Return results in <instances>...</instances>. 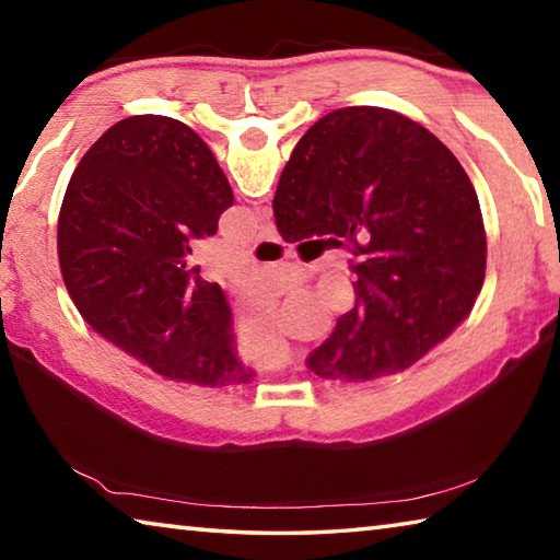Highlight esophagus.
<instances>
[{
  "instance_id": "esophagus-1",
  "label": "esophagus",
  "mask_w": 560,
  "mask_h": 560,
  "mask_svg": "<svg viewBox=\"0 0 560 560\" xmlns=\"http://www.w3.org/2000/svg\"><path fill=\"white\" fill-rule=\"evenodd\" d=\"M257 242H279V234L271 224H264L257 234Z\"/></svg>"
}]
</instances>
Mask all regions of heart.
I'll use <instances>...</instances> for the list:
<instances>
[{
    "label": "heart",
    "mask_w": 560,
    "mask_h": 560,
    "mask_svg": "<svg viewBox=\"0 0 560 560\" xmlns=\"http://www.w3.org/2000/svg\"><path fill=\"white\" fill-rule=\"evenodd\" d=\"M279 358H281V355H273V358H261V360H267V363H277Z\"/></svg>",
    "instance_id": "obj_1"
}]
</instances>
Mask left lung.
I'll return each mask as SVG.
<instances>
[{
	"label": "left lung",
	"mask_w": 560,
	"mask_h": 560,
	"mask_svg": "<svg viewBox=\"0 0 560 560\" xmlns=\"http://www.w3.org/2000/svg\"><path fill=\"white\" fill-rule=\"evenodd\" d=\"M232 202L185 122L132 116L103 132L73 170L56 230L66 291L91 330L167 381L249 383L220 283L187 264L189 240L217 234Z\"/></svg>",
	"instance_id": "obj_1"
}]
</instances>
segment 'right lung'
<instances>
[{"label":"right lung","instance_id":"1","mask_svg":"<svg viewBox=\"0 0 560 560\" xmlns=\"http://www.w3.org/2000/svg\"><path fill=\"white\" fill-rule=\"evenodd\" d=\"M287 242H353L355 306L308 358L326 381L395 375L454 334L487 273L477 192L420 122L375 106L338 108L306 130L273 195Z\"/></svg>","mask_w":560,"mask_h":560}]
</instances>
